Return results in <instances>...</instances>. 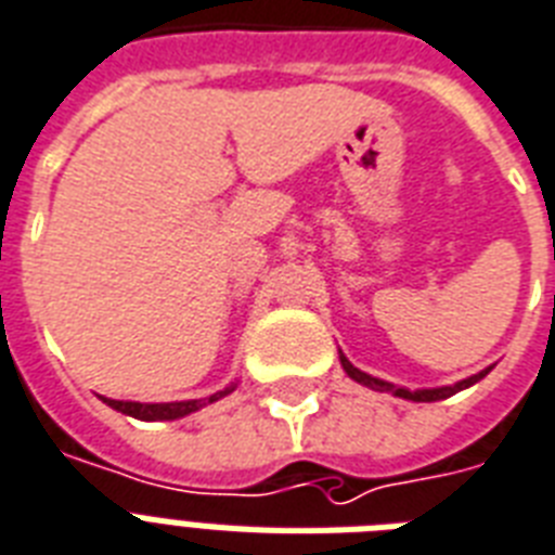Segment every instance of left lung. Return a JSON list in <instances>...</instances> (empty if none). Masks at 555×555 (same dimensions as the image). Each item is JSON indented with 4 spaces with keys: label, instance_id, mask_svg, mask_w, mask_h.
I'll return each mask as SVG.
<instances>
[{
    "label": "left lung",
    "instance_id": "left-lung-1",
    "mask_svg": "<svg viewBox=\"0 0 555 555\" xmlns=\"http://www.w3.org/2000/svg\"><path fill=\"white\" fill-rule=\"evenodd\" d=\"M340 363H344V370H347V375L352 380H358V384H363V387H370V389H378V392H392V396L398 398H406V401H444V398L455 396V392H461V389H467L473 387L476 380H481L490 370L485 372H478V375H473V378H464L459 380V384H453V387H441V389H403V387H396V384H387V380H380V378H372V375H366V372H361L358 366H352V363L340 354Z\"/></svg>",
    "mask_w": 555,
    "mask_h": 555
}]
</instances>
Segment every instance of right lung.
<instances>
[{
    "label": "right lung",
    "instance_id": "obj_1",
    "mask_svg": "<svg viewBox=\"0 0 555 555\" xmlns=\"http://www.w3.org/2000/svg\"><path fill=\"white\" fill-rule=\"evenodd\" d=\"M234 387H225L215 396L201 398V401H175V403H140V401H114V398H102V401L108 403L111 410H119L131 415V418H140V421H175V418H183L189 412H197L201 406L206 403H215L217 398L229 396Z\"/></svg>",
    "mask_w": 555,
    "mask_h": 555
}]
</instances>
